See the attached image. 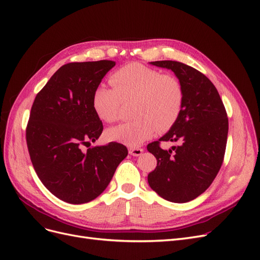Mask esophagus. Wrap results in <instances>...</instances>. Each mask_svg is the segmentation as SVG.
Instances as JSON below:
<instances>
[{
	"label": "esophagus",
	"mask_w": 260,
	"mask_h": 260,
	"mask_svg": "<svg viewBox=\"0 0 260 260\" xmlns=\"http://www.w3.org/2000/svg\"><path fill=\"white\" fill-rule=\"evenodd\" d=\"M142 153H143V148H136V147L129 148V154L132 156H140Z\"/></svg>",
	"instance_id": "34e87169"
}]
</instances>
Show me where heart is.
Here are the masks:
<instances>
[{
    "label": "heart",
    "instance_id": "heart-1",
    "mask_svg": "<svg viewBox=\"0 0 260 260\" xmlns=\"http://www.w3.org/2000/svg\"><path fill=\"white\" fill-rule=\"evenodd\" d=\"M112 86L99 85L92 105L101 120L112 123L119 119L123 102L135 101L132 115L137 119L106 131L108 140L136 147L174 127L184 103V89L174 75L132 62L111 76Z\"/></svg>",
    "mask_w": 260,
    "mask_h": 260
}]
</instances>
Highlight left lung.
<instances>
[{"label": "left lung", "instance_id": "1", "mask_svg": "<svg viewBox=\"0 0 260 260\" xmlns=\"http://www.w3.org/2000/svg\"><path fill=\"white\" fill-rule=\"evenodd\" d=\"M149 64L175 73L183 85L184 103L174 127L147 145L157 159L147 181L160 198L186 203L207 190L221 167L229 130L226 112L216 86L199 70L175 60ZM160 140L180 145L162 150Z\"/></svg>", "mask_w": 260, "mask_h": 260}]
</instances>
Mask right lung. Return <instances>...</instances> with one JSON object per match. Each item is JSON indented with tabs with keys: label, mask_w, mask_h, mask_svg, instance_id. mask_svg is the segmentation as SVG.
<instances>
[{
	"label": "right lung",
	"mask_w": 260,
	"mask_h": 260,
	"mask_svg": "<svg viewBox=\"0 0 260 260\" xmlns=\"http://www.w3.org/2000/svg\"><path fill=\"white\" fill-rule=\"evenodd\" d=\"M115 65L98 60L61 66L31 107L26 130L31 162L44 186L66 203L96 199L128 155L127 147L116 142L82 151L103 131L92 95Z\"/></svg>",
	"instance_id": "add662e5"
}]
</instances>
